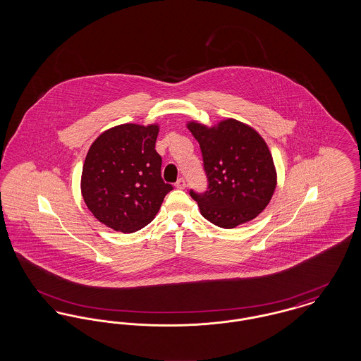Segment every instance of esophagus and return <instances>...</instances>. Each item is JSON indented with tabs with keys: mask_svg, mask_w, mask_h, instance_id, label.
I'll return each instance as SVG.
<instances>
[{
	"mask_svg": "<svg viewBox=\"0 0 361 361\" xmlns=\"http://www.w3.org/2000/svg\"><path fill=\"white\" fill-rule=\"evenodd\" d=\"M185 185H187V184H185V180H184L183 177H181V178H178V180H177V183H176V188L184 189L185 188Z\"/></svg>",
	"mask_w": 361,
	"mask_h": 361,
	"instance_id": "34e87169",
	"label": "esophagus"
}]
</instances>
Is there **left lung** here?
I'll return each instance as SVG.
<instances>
[{"mask_svg": "<svg viewBox=\"0 0 361 361\" xmlns=\"http://www.w3.org/2000/svg\"><path fill=\"white\" fill-rule=\"evenodd\" d=\"M188 128L200 145L208 183L204 192L189 190L202 215L224 228L255 219L276 188L275 165L265 140L234 119L211 128L190 121Z\"/></svg>", "mask_w": 361, "mask_h": 361, "instance_id": "obj_1", "label": "left lung"}]
</instances>
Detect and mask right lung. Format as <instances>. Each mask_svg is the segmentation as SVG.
Segmentation results:
<instances>
[{
	"mask_svg": "<svg viewBox=\"0 0 361 361\" xmlns=\"http://www.w3.org/2000/svg\"><path fill=\"white\" fill-rule=\"evenodd\" d=\"M157 135V124H121L104 131L86 154L81 177L86 206L115 231L134 233L150 224L173 189L161 177Z\"/></svg>",
	"mask_w": 361,
	"mask_h": 361,
	"instance_id": "obj_1",
	"label": "right lung"
}]
</instances>
